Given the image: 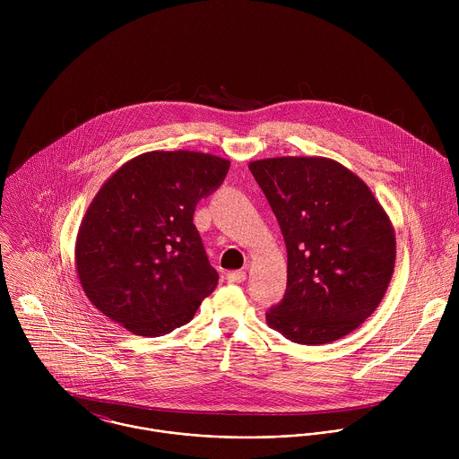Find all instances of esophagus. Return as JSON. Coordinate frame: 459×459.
<instances>
[{
	"label": "esophagus",
	"instance_id": "1",
	"mask_svg": "<svg viewBox=\"0 0 459 459\" xmlns=\"http://www.w3.org/2000/svg\"><path fill=\"white\" fill-rule=\"evenodd\" d=\"M228 281H230V282H244V281H246V272H244V270L228 272Z\"/></svg>",
	"mask_w": 459,
	"mask_h": 459
}]
</instances>
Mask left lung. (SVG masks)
I'll return each mask as SVG.
<instances>
[{"label": "left lung", "mask_w": 459, "mask_h": 459, "mask_svg": "<svg viewBox=\"0 0 459 459\" xmlns=\"http://www.w3.org/2000/svg\"><path fill=\"white\" fill-rule=\"evenodd\" d=\"M288 251L282 300L268 327L291 342L325 344L366 322L382 302L395 262L393 224L369 187L325 157L249 164Z\"/></svg>", "instance_id": "1"}]
</instances>
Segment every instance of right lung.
Here are the masks:
<instances>
[{"label":"right lung","instance_id":"obj_1","mask_svg":"<svg viewBox=\"0 0 459 459\" xmlns=\"http://www.w3.org/2000/svg\"><path fill=\"white\" fill-rule=\"evenodd\" d=\"M230 160L199 152H148L124 164L93 197L75 242L90 302L135 335L189 324L219 281L193 222L201 197Z\"/></svg>","mask_w":459,"mask_h":459}]
</instances>
